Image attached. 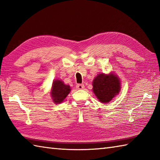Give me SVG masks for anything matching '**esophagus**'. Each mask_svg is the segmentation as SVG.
Returning a JSON list of instances; mask_svg holds the SVG:
<instances>
[{
	"label": "esophagus",
	"mask_w": 160,
	"mask_h": 160,
	"mask_svg": "<svg viewBox=\"0 0 160 160\" xmlns=\"http://www.w3.org/2000/svg\"><path fill=\"white\" fill-rule=\"evenodd\" d=\"M76 88L78 89H80V90H82L84 88V85L83 84H78L76 85Z\"/></svg>",
	"instance_id": "1"
}]
</instances>
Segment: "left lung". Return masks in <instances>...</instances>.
Here are the masks:
<instances>
[{
  "label": "left lung",
  "mask_w": 160,
  "mask_h": 160,
  "mask_svg": "<svg viewBox=\"0 0 160 160\" xmlns=\"http://www.w3.org/2000/svg\"><path fill=\"white\" fill-rule=\"evenodd\" d=\"M93 92L100 102L107 104L117 96L121 90V80L113 72L100 73L93 80Z\"/></svg>",
  "instance_id": "1"
}]
</instances>
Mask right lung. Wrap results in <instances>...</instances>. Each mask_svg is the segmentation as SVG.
<instances>
[{
    "mask_svg": "<svg viewBox=\"0 0 160 160\" xmlns=\"http://www.w3.org/2000/svg\"><path fill=\"white\" fill-rule=\"evenodd\" d=\"M71 91V87L65 84L62 80L55 79L53 80L50 95L53 102L55 104H60L65 99Z\"/></svg>",
    "mask_w": 160,
    "mask_h": 160,
    "instance_id": "right-lung-1",
    "label": "right lung"
}]
</instances>
